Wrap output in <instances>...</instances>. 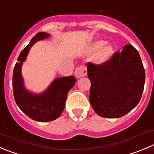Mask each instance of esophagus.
<instances>
[{
	"mask_svg": "<svg viewBox=\"0 0 154 154\" xmlns=\"http://www.w3.org/2000/svg\"><path fill=\"white\" fill-rule=\"evenodd\" d=\"M87 74V70L85 66H80L78 68H76L75 72H74V75L77 78H80V77L86 76Z\"/></svg>",
	"mask_w": 154,
	"mask_h": 154,
	"instance_id": "1",
	"label": "esophagus"
}]
</instances>
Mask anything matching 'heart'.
<instances>
[{"label": "heart", "mask_w": 154, "mask_h": 154, "mask_svg": "<svg viewBox=\"0 0 154 154\" xmlns=\"http://www.w3.org/2000/svg\"><path fill=\"white\" fill-rule=\"evenodd\" d=\"M104 44V41H95V42L92 44V47H91L90 51L92 52V53L97 51V50L100 49ZM113 52V46L110 44H105V45L99 50V51L97 53L96 56H95V62L98 64H102L104 63V62H107V61L110 59V56H112Z\"/></svg>", "instance_id": "obj_1"}]
</instances>
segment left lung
<instances>
[{
    "mask_svg": "<svg viewBox=\"0 0 154 154\" xmlns=\"http://www.w3.org/2000/svg\"><path fill=\"white\" fill-rule=\"evenodd\" d=\"M87 71L91 82L89 102L100 117H123L138 104L145 72L139 53L131 44L101 65L88 62Z\"/></svg>",
    "mask_w": 154,
    "mask_h": 154,
    "instance_id": "left-lung-1",
    "label": "left lung"
}]
</instances>
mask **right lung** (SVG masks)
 Masks as SVG:
<instances>
[{"instance_id":"add662e5","label":"right lung","mask_w":154,"mask_h":154,"mask_svg":"<svg viewBox=\"0 0 154 154\" xmlns=\"http://www.w3.org/2000/svg\"><path fill=\"white\" fill-rule=\"evenodd\" d=\"M50 36L48 33L39 32L33 37L19 54L13 74V95L16 104L28 117L38 122L53 121L62 114L68 92L77 81L74 76L56 78L44 92L40 94L32 93L24 86L21 69L30 48L37 41Z\"/></svg>"}]
</instances>
